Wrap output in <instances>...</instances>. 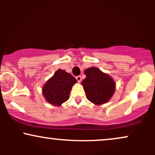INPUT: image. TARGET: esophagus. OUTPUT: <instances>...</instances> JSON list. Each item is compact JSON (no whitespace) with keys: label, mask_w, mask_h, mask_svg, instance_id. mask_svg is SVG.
Listing matches in <instances>:
<instances>
[{"label":"esophagus","mask_w":155,"mask_h":155,"mask_svg":"<svg viewBox=\"0 0 155 155\" xmlns=\"http://www.w3.org/2000/svg\"><path fill=\"white\" fill-rule=\"evenodd\" d=\"M76 80H77V81H78V82H79V83L81 82V76H76Z\"/></svg>","instance_id":"obj_1"}]
</instances>
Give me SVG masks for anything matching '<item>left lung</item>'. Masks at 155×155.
Listing matches in <instances>:
<instances>
[{
	"label": "left lung",
	"instance_id": "obj_1",
	"mask_svg": "<svg viewBox=\"0 0 155 155\" xmlns=\"http://www.w3.org/2000/svg\"><path fill=\"white\" fill-rule=\"evenodd\" d=\"M84 74L86 78L81 84L90 102L100 106L111 100L116 89V83L111 76L96 67L87 68Z\"/></svg>",
	"mask_w": 155,
	"mask_h": 155
}]
</instances>
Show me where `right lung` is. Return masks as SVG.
Masks as SVG:
<instances>
[{"label": "right lung", "instance_id": "1", "mask_svg": "<svg viewBox=\"0 0 155 155\" xmlns=\"http://www.w3.org/2000/svg\"><path fill=\"white\" fill-rule=\"evenodd\" d=\"M77 80L65 70L58 69L42 87V94L49 104L60 106L69 99L72 87Z\"/></svg>", "mask_w": 155, "mask_h": 155}]
</instances>
